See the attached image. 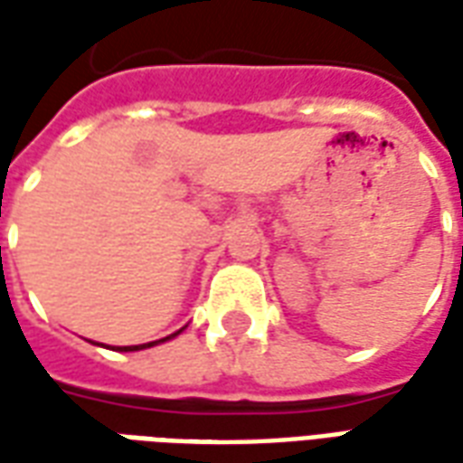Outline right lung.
<instances>
[{"mask_svg":"<svg viewBox=\"0 0 463 463\" xmlns=\"http://www.w3.org/2000/svg\"><path fill=\"white\" fill-rule=\"evenodd\" d=\"M183 330L173 332V335H168V337H163V340H156V342H146V345H131V347H114L116 352H138V349H146V347H156V345H161V342H168L173 340V337H178Z\"/></svg>","mask_w":463,"mask_h":463,"instance_id":"add662e5","label":"right lung"}]
</instances>
